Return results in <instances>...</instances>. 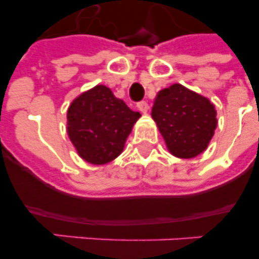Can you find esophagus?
I'll return each mask as SVG.
<instances>
[{"label":"esophagus","mask_w":259,"mask_h":259,"mask_svg":"<svg viewBox=\"0 0 259 259\" xmlns=\"http://www.w3.org/2000/svg\"><path fill=\"white\" fill-rule=\"evenodd\" d=\"M137 109L140 110L141 113H146L148 109H149V105H148V102L146 101H140V102H137Z\"/></svg>","instance_id":"34e87169"}]
</instances>
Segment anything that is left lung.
<instances>
[{
	"label": "left lung",
	"instance_id": "obj_1",
	"mask_svg": "<svg viewBox=\"0 0 259 259\" xmlns=\"http://www.w3.org/2000/svg\"><path fill=\"white\" fill-rule=\"evenodd\" d=\"M152 116L175 157L193 158L209 145L217 128L214 105L180 84L158 93Z\"/></svg>",
	"mask_w": 259,
	"mask_h": 259
}]
</instances>
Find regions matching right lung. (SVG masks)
I'll return each mask as SVG.
<instances>
[{
	"label": "right lung",
	"mask_w": 259,
	"mask_h": 259,
	"mask_svg": "<svg viewBox=\"0 0 259 259\" xmlns=\"http://www.w3.org/2000/svg\"><path fill=\"white\" fill-rule=\"evenodd\" d=\"M140 113L132 111L107 87L80 95L67 111L70 140L83 159L104 164L118 157Z\"/></svg>",
	"instance_id": "right-lung-1"
}]
</instances>
